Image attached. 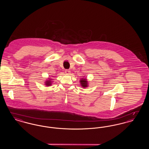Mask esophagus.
Here are the masks:
<instances>
[{
    "instance_id": "1",
    "label": "esophagus",
    "mask_w": 149,
    "mask_h": 149,
    "mask_svg": "<svg viewBox=\"0 0 149 149\" xmlns=\"http://www.w3.org/2000/svg\"><path fill=\"white\" fill-rule=\"evenodd\" d=\"M65 73L67 74H68L70 73V71H69V70H65Z\"/></svg>"
}]
</instances>
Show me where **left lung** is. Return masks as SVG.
I'll use <instances>...</instances> for the list:
<instances>
[{"instance_id":"8db88e82","label":"left lung","mask_w":149,"mask_h":149,"mask_svg":"<svg viewBox=\"0 0 149 149\" xmlns=\"http://www.w3.org/2000/svg\"><path fill=\"white\" fill-rule=\"evenodd\" d=\"M80 83L83 88L88 86V81L86 80V79H83V78L81 79L80 81Z\"/></svg>"}]
</instances>
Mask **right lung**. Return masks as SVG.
<instances>
[{
    "label": "right lung",
    "instance_id": "right-lung-1",
    "mask_svg": "<svg viewBox=\"0 0 149 149\" xmlns=\"http://www.w3.org/2000/svg\"><path fill=\"white\" fill-rule=\"evenodd\" d=\"M46 85H47V86H49V85H51V80H49L47 81H46Z\"/></svg>",
    "mask_w": 149,
    "mask_h": 149
}]
</instances>
